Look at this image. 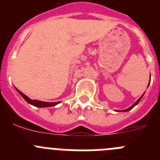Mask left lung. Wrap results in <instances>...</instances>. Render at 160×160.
Wrapping results in <instances>:
<instances>
[{"instance_id": "8db88e82", "label": "left lung", "mask_w": 160, "mask_h": 160, "mask_svg": "<svg viewBox=\"0 0 160 160\" xmlns=\"http://www.w3.org/2000/svg\"><path fill=\"white\" fill-rule=\"evenodd\" d=\"M150 82H151V78H150V81H149V83H148V86H149ZM144 94H145V93H143V94H142V95L141 96V97L139 98H138V99L137 100V101L135 102L134 103V104H133L132 106H131V107H130L129 108H128V109H125V110H122V111H117V112H119V111H123V112H127V111H131V109H132V108H134V107H135V106H136L137 104H138V103L139 102V101H140V100H141V98H142V96L144 95Z\"/></svg>"}]
</instances>
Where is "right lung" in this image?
<instances>
[{"instance_id": "add662e5", "label": "right lung", "mask_w": 160, "mask_h": 160, "mask_svg": "<svg viewBox=\"0 0 160 160\" xmlns=\"http://www.w3.org/2000/svg\"><path fill=\"white\" fill-rule=\"evenodd\" d=\"M16 90H17V91H18V92L20 94H21V96L23 98L25 101L27 102L28 103H29V104H31V105L34 106V107H54V106H56L57 104L60 103V102H43V101H38V100L30 99L29 97H27V96L25 95V94H24L23 93L21 92L19 90H18V89H16Z\"/></svg>"}]
</instances>
